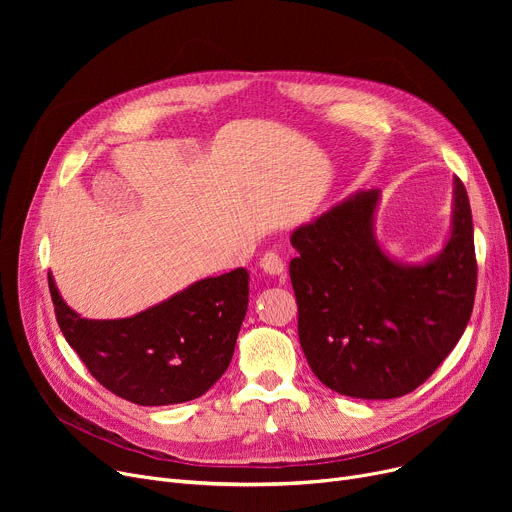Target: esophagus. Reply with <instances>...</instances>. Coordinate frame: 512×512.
Returning <instances> with one entry per match:
<instances>
[{
	"label": "esophagus",
	"mask_w": 512,
	"mask_h": 512,
	"mask_svg": "<svg viewBox=\"0 0 512 512\" xmlns=\"http://www.w3.org/2000/svg\"><path fill=\"white\" fill-rule=\"evenodd\" d=\"M259 265L263 267V272L270 274V276H284V272H286V261L278 253H274V251L265 253L261 257Z\"/></svg>",
	"instance_id": "34e87169"
}]
</instances>
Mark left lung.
<instances>
[{"label": "left lung", "mask_w": 512, "mask_h": 512, "mask_svg": "<svg viewBox=\"0 0 512 512\" xmlns=\"http://www.w3.org/2000/svg\"><path fill=\"white\" fill-rule=\"evenodd\" d=\"M450 234L421 263L390 257L375 238L378 188L357 191L290 234L299 340L330 390L388 400L421 386L461 340L475 301L471 205L454 176Z\"/></svg>", "instance_id": "8db88e82"}]
</instances>
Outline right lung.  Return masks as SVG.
Listing matches in <instances>:
<instances>
[{
  "label": "right lung",
  "mask_w": 512,
  "mask_h": 512,
  "mask_svg": "<svg viewBox=\"0 0 512 512\" xmlns=\"http://www.w3.org/2000/svg\"><path fill=\"white\" fill-rule=\"evenodd\" d=\"M60 330L93 378L141 407L199 398L228 369L249 307V272L203 278L124 319H87L66 305L49 272Z\"/></svg>",
  "instance_id": "obj_1"
}]
</instances>
